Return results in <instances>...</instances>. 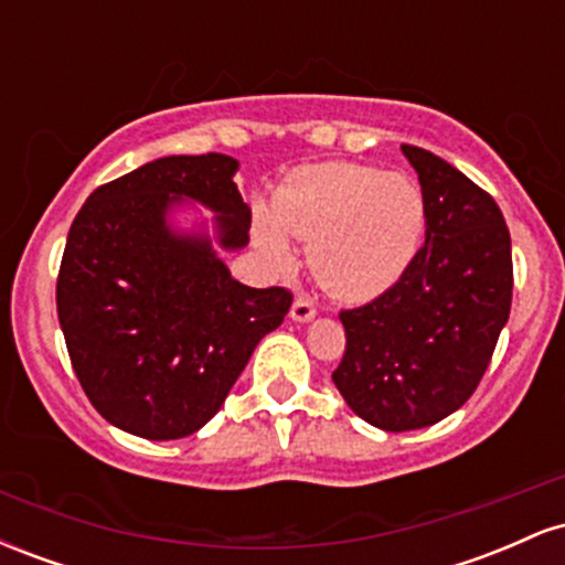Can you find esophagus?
I'll use <instances>...</instances> for the list:
<instances>
[{"instance_id":"esophagus-1","label":"esophagus","mask_w":565,"mask_h":565,"mask_svg":"<svg viewBox=\"0 0 565 565\" xmlns=\"http://www.w3.org/2000/svg\"><path fill=\"white\" fill-rule=\"evenodd\" d=\"M289 316H291V321L308 323V321L316 316V305H313V300H310V297H297L295 305H291Z\"/></svg>"}]
</instances>
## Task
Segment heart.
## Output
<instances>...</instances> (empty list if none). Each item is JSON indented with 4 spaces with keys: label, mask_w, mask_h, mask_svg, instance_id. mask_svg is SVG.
I'll list each match as a JSON object with an SVG mask.
<instances>
[{
    "label": "heart",
    "mask_w": 565,
    "mask_h": 565,
    "mask_svg": "<svg viewBox=\"0 0 565 565\" xmlns=\"http://www.w3.org/2000/svg\"><path fill=\"white\" fill-rule=\"evenodd\" d=\"M276 220H257L268 260L291 265L287 238L310 244V268L342 300H372L406 274L425 236L423 188L406 174L361 164L291 172L274 199Z\"/></svg>",
    "instance_id": "obj_1"
}]
</instances>
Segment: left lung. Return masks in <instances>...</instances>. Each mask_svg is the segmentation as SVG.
Masks as SVG:
<instances>
[{"label":"left lung","mask_w":565,"mask_h":565,"mask_svg":"<svg viewBox=\"0 0 565 565\" xmlns=\"http://www.w3.org/2000/svg\"><path fill=\"white\" fill-rule=\"evenodd\" d=\"M401 151L423 185L425 246L385 295L342 310L348 345L332 374L345 404L387 433L436 425L470 398L512 302L497 201L436 153Z\"/></svg>","instance_id":"obj_1"}]
</instances>
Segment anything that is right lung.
Here are the masks:
<instances>
[{
  "label": "right lung",
  "instance_id": "right-lung-1",
  "mask_svg": "<svg viewBox=\"0 0 565 565\" xmlns=\"http://www.w3.org/2000/svg\"><path fill=\"white\" fill-rule=\"evenodd\" d=\"M236 172L225 153L148 161L89 193L71 225L57 319L89 404L119 430L148 440L201 430L289 313L287 289L246 287L217 255L249 244Z\"/></svg>",
  "mask_w": 565,
  "mask_h": 565
}]
</instances>
